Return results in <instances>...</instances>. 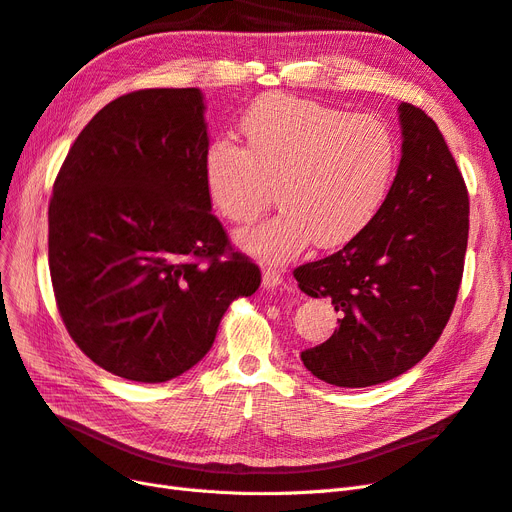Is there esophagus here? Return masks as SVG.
Returning a JSON list of instances; mask_svg holds the SVG:
<instances>
[{
  "instance_id": "esophagus-1",
  "label": "esophagus",
  "mask_w": 512,
  "mask_h": 512,
  "mask_svg": "<svg viewBox=\"0 0 512 512\" xmlns=\"http://www.w3.org/2000/svg\"><path fill=\"white\" fill-rule=\"evenodd\" d=\"M262 284H265V288H269V290L282 288V286H286V277L282 275V271L269 267L262 271Z\"/></svg>"
}]
</instances>
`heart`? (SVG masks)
Wrapping results in <instances>:
<instances>
[{
    "instance_id": "heart-1",
    "label": "heart",
    "mask_w": 512,
    "mask_h": 512,
    "mask_svg": "<svg viewBox=\"0 0 512 512\" xmlns=\"http://www.w3.org/2000/svg\"><path fill=\"white\" fill-rule=\"evenodd\" d=\"M245 147L228 136L205 149V183L228 220H256L237 232L241 250L262 262H286L314 239L335 247L376 218L397 166V145L378 117L352 115L292 96H265L241 117Z\"/></svg>"
}]
</instances>
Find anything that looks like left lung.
<instances>
[{
    "label": "left lung",
    "instance_id": "left-lung-1",
    "mask_svg": "<svg viewBox=\"0 0 512 512\" xmlns=\"http://www.w3.org/2000/svg\"><path fill=\"white\" fill-rule=\"evenodd\" d=\"M401 160L376 218L342 250L294 269L309 297L342 312L327 342L301 352L324 382L363 389L414 367L457 301L470 200L436 121L399 104Z\"/></svg>",
    "mask_w": 512,
    "mask_h": 512
}]
</instances>
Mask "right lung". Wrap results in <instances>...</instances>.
<instances>
[{"label": "right lung", "instance_id": "1", "mask_svg": "<svg viewBox=\"0 0 512 512\" xmlns=\"http://www.w3.org/2000/svg\"><path fill=\"white\" fill-rule=\"evenodd\" d=\"M196 87L106 104L70 147L49 205V267L74 344L111 374L166 382L213 346L260 269L211 213Z\"/></svg>", "mask_w": 512, "mask_h": 512}]
</instances>
